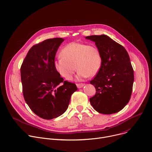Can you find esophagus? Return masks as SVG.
I'll return each instance as SVG.
<instances>
[{"mask_svg":"<svg viewBox=\"0 0 152 152\" xmlns=\"http://www.w3.org/2000/svg\"><path fill=\"white\" fill-rule=\"evenodd\" d=\"M84 86H85V84H76V86H77V87L78 88H82V87H83Z\"/></svg>","mask_w":152,"mask_h":152,"instance_id":"esophagus-1","label":"esophagus"}]
</instances>
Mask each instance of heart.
I'll list each match as a JSON object with an SVG mask.
<instances>
[{
	"label": "heart",
	"mask_w": 152,
	"mask_h": 152,
	"mask_svg": "<svg viewBox=\"0 0 152 152\" xmlns=\"http://www.w3.org/2000/svg\"><path fill=\"white\" fill-rule=\"evenodd\" d=\"M60 56L54 60V68L60 76L68 80L73 78L75 68L77 69L76 78L81 80L97 75L102 66V53L95 45L69 43L60 50Z\"/></svg>",
	"instance_id": "b5f03b06"
}]
</instances>
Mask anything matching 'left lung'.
<instances>
[{"label":"left lung","mask_w":152,"mask_h":152,"mask_svg":"<svg viewBox=\"0 0 152 152\" xmlns=\"http://www.w3.org/2000/svg\"><path fill=\"white\" fill-rule=\"evenodd\" d=\"M95 43L102 55V66L90 84L96 94L90 102L97 112L111 114L119 112L129 102L134 83V72L124 46L106 35L86 37Z\"/></svg>","instance_id":"obj_1"}]
</instances>
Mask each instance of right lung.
Segmentation results:
<instances>
[{"label": "right lung", "mask_w": 152, "mask_h": 152, "mask_svg": "<svg viewBox=\"0 0 152 152\" xmlns=\"http://www.w3.org/2000/svg\"><path fill=\"white\" fill-rule=\"evenodd\" d=\"M62 38L46 39L30 49L21 67L24 99L33 112L44 119L62 115L68 109L71 96L77 90L56 72L54 62Z\"/></svg>", "instance_id": "right-lung-1"}]
</instances>
